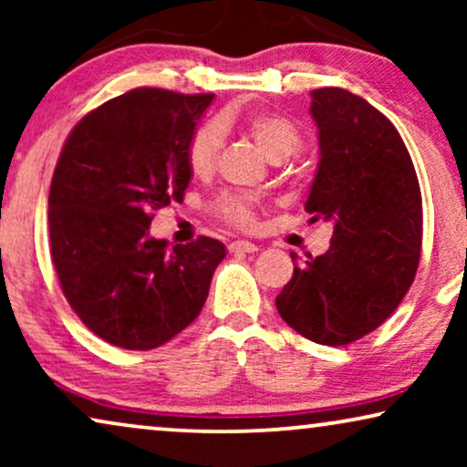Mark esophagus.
<instances>
[{
	"mask_svg": "<svg viewBox=\"0 0 467 467\" xmlns=\"http://www.w3.org/2000/svg\"><path fill=\"white\" fill-rule=\"evenodd\" d=\"M259 248L257 244H253V242L248 240H235L229 244V253H257Z\"/></svg>",
	"mask_w": 467,
	"mask_h": 467,
	"instance_id": "obj_1",
	"label": "esophagus"
}]
</instances>
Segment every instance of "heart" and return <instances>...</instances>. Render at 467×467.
I'll list each match as a JSON object with an SVG mask.
<instances>
[{
    "label": "heart",
    "instance_id": "obj_1",
    "mask_svg": "<svg viewBox=\"0 0 467 467\" xmlns=\"http://www.w3.org/2000/svg\"><path fill=\"white\" fill-rule=\"evenodd\" d=\"M238 127L246 133L248 138L257 144V149L264 152L272 161L289 157L291 152L297 150L302 136L299 130L286 117H280L276 112L267 110H253L234 117V114H223V117L210 123H203L191 133L184 159L187 168L193 176L206 178L213 174L216 157H219L223 144V131ZM213 213L221 221L229 223L234 227H248L253 223V200L248 195L240 193H223L219 200L213 203Z\"/></svg>",
    "mask_w": 467,
    "mask_h": 467
}]
</instances>
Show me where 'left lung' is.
<instances>
[{
    "mask_svg": "<svg viewBox=\"0 0 467 467\" xmlns=\"http://www.w3.org/2000/svg\"><path fill=\"white\" fill-rule=\"evenodd\" d=\"M310 98L318 165L306 213L329 221L334 235L327 253L296 264L276 308L297 334L342 347L385 323L410 289L423 202L404 140L385 114L347 88H315Z\"/></svg>",
    "mask_w": 467,
    "mask_h": 467,
    "instance_id": "8db88e82",
    "label": "left lung"
}]
</instances>
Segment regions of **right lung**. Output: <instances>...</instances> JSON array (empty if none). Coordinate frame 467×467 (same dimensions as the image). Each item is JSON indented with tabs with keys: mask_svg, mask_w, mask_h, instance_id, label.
Masks as SVG:
<instances>
[{
	"mask_svg": "<svg viewBox=\"0 0 467 467\" xmlns=\"http://www.w3.org/2000/svg\"><path fill=\"white\" fill-rule=\"evenodd\" d=\"M214 95L133 88L69 133L48 195L50 254L63 296L101 340L150 350L189 327L206 304L225 244L170 246L152 213L182 202L187 142Z\"/></svg>",
	"mask_w": 467,
	"mask_h": 467,
	"instance_id": "1",
	"label": "right lung"
}]
</instances>
